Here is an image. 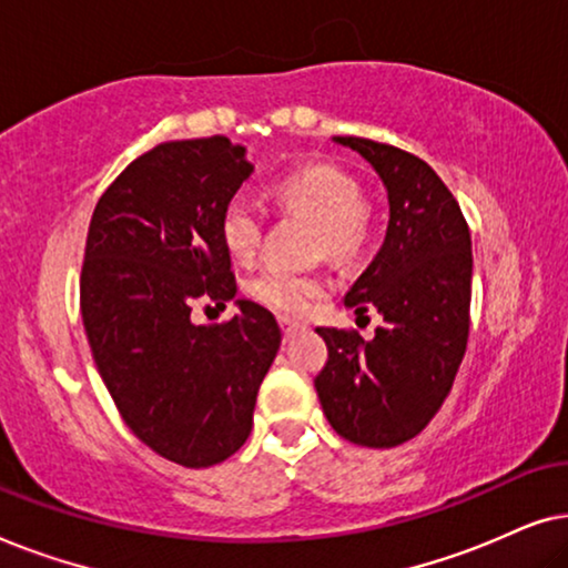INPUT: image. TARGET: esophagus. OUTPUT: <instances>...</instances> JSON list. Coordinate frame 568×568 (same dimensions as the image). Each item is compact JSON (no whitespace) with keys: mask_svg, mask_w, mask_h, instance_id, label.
<instances>
[{"mask_svg":"<svg viewBox=\"0 0 568 568\" xmlns=\"http://www.w3.org/2000/svg\"><path fill=\"white\" fill-rule=\"evenodd\" d=\"M278 325H282V333H284V338L290 341L294 333L300 331V325L297 323H292V321H286V317H282V321H278Z\"/></svg>","mask_w":568,"mask_h":568,"instance_id":"1","label":"esophagus"}]
</instances>
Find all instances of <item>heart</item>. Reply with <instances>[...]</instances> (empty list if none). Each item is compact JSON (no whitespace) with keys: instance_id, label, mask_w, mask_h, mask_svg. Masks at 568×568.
<instances>
[{"instance_id":"heart-1","label":"heart","mask_w":568,"mask_h":568,"mask_svg":"<svg viewBox=\"0 0 568 568\" xmlns=\"http://www.w3.org/2000/svg\"><path fill=\"white\" fill-rule=\"evenodd\" d=\"M271 199L284 212H300L317 222V245L336 258H352L364 247L372 227V212L362 201L354 175L336 165H305L271 185ZM220 237L235 261H253L263 240V214L251 199L235 196L220 214ZM328 292L321 274L268 266L247 282V294L263 307L284 317H305L315 300Z\"/></svg>"}]
</instances>
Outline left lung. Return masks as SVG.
Here are the masks:
<instances>
[{"instance_id":"left-lung-1","label":"left lung","mask_w":568,"mask_h":568,"mask_svg":"<svg viewBox=\"0 0 568 568\" xmlns=\"http://www.w3.org/2000/svg\"><path fill=\"white\" fill-rule=\"evenodd\" d=\"M379 175L390 220L367 271L346 292L356 313L377 307L375 338L317 328L328 362L315 377L323 414L336 434L362 447L414 439L453 390L468 346L470 232L442 178L398 146L333 136Z\"/></svg>"}]
</instances>
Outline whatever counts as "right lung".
<instances>
[{
	"label": "right lung",
	"mask_w": 568,
	"mask_h": 568,
	"mask_svg": "<svg viewBox=\"0 0 568 568\" xmlns=\"http://www.w3.org/2000/svg\"><path fill=\"white\" fill-rule=\"evenodd\" d=\"M251 173L227 136L158 144L108 185L88 230L80 307L92 359L129 429L185 468L245 445L282 346L276 317L251 300L222 326L190 321L193 301L237 294L220 214Z\"/></svg>",
	"instance_id": "right-lung-1"
}]
</instances>
